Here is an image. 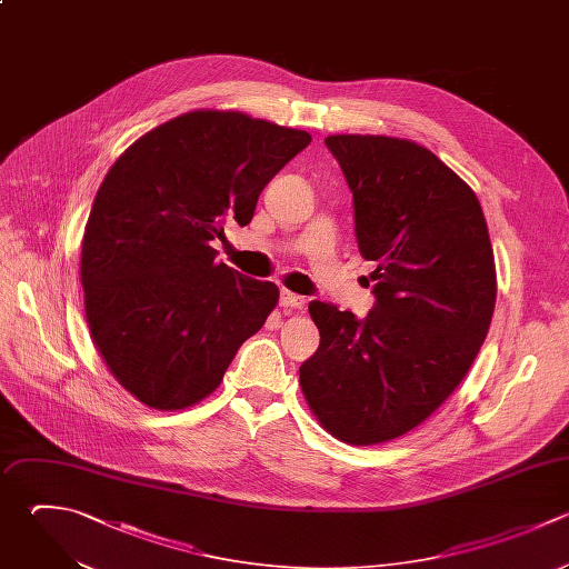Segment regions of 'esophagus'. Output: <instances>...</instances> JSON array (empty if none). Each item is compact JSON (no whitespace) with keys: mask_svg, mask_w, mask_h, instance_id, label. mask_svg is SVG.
<instances>
[{"mask_svg":"<svg viewBox=\"0 0 569 569\" xmlns=\"http://www.w3.org/2000/svg\"><path fill=\"white\" fill-rule=\"evenodd\" d=\"M280 307L284 309H302L305 307V296H298L289 289H282L280 291Z\"/></svg>","mask_w":569,"mask_h":569,"instance_id":"34e87169","label":"esophagus"}]
</instances>
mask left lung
<instances>
[{
    "label": "left lung",
    "mask_w": 569,
    "mask_h": 569,
    "mask_svg": "<svg viewBox=\"0 0 569 569\" xmlns=\"http://www.w3.org/2000/svg\"><path fill=\"white\" fill-rule=\"evenodd\" d=\"M353 193L358 249L376 262L365 320L311 300L318 351L300 387L349 445L425 422L467 376L489 331L496 267L476 193L429 149L387 136H329Z\"/></svg>",
    "instance_id": "obj_1"
}]
</instances>
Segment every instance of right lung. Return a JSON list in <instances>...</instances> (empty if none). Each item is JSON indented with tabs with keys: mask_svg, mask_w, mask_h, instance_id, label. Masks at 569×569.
I'll list each match as a JSON object with an SVG mask.
<instances>
[{
	"mask_svg": "<svg viewBox=\"0 0 569 569\" xmlns=\"http://www.w3.org/2000/svg\"><path fill=\"white\" fill-rule=\"evenodd\" d=\"M307 131L240 111H189L136 140L98 189L80 280L93 345L147 407L211 396L276 309L273 282L218 262L224 222L249 224L269 180Z\"/></svg>",
	"mask_w": 569,
	"mask_h": 569,
	"instance_id": "right-lung-1",
	"label": "right lung"
}]
</instances>
